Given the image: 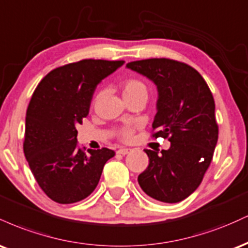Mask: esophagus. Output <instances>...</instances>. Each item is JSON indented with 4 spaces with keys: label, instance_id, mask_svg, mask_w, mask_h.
<instances>
[{
    "label": "esophagus",
    "instance_id": "obj_1",
    "mask_svg": "<svg viewBox=\"0 0 248 248\" xmlns=\"http://www.w3.org/2000/svg\"><path fill=\"white\" fill-rule=\"evenodd\" d=\"M118 154H121V155H127L128 153H130V149L129 148H120V149H118Z\"/></svg>",
    "mask_w": 248,
    "mask_h": 248
}]
</instances>
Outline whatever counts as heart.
<instances>
[{
	"label": "heart",
	"mask_w": 248,
	"mask_h": 248,
	"mask_svg": "<svg viewBox=\"0 0 248 248\" xmlns=\"http://www.w3.org/2000/svg\"><path fill=\"white\" fill-rule=\"evenodd\" d=\"M122 93H124V99H132L136 96H143L148 98L149 94V88L141 79L138 78H128L122 82ZM100 98V94H96L93 104H96V101ZM134 133H135V127L134 126H124L118 129V136L122 141H130L133 139Z\"/></svg>",
	"instance_id": "b5f03b06"
}]
</instances>
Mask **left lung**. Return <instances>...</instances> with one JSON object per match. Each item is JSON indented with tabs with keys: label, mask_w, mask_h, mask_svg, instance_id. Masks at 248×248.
Returning <instances> with one entry per match:
<instances>
[{
	"label": "left lung",
	"mask_w": 248,
	"mask_h": 248,
	"mask_svg": "<svg viewBox=\"0 0 248 248\" xmlns=\"http://www.w3.org/2000/svg\"><path fill=\"white\" fill-rule=\"evenodd\" d=\"M127 67L157 86L152 136L171 142L160 155L144 150L149 166L139 175V184L156 201L178 203L197 189L212 161L218 141L215 99L203 77L186 62L150 58L130 62Z\"/></svg>",
	"instance_id": "obj_1"
}]
</instances>
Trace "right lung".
Returning a JSON list of instances; mask_svg holds the SVG:
<instances>
[{
	"mask_svg": "<svg viewBox=\"0 0 248 248\" xmlns=\"http://www.w3.org/2000/svg\"><path fill=\"white\" fill-rule=\"evenodd\" d=\"M124 61L82 59L59 66L37 85L25 118L23 150L37 183L59 204L82 201L94 191L108 148L81 149L77 127L90 112L96 85Z\"/></svg>",
	"mask_w": 248,
	"mask_h": 248,
	"instance_id": "add662e5",
	"label": "right lung"
}]
</instances>
